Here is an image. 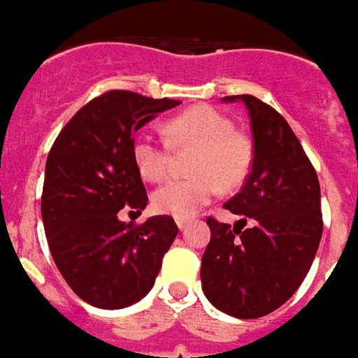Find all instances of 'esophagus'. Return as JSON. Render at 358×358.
Masks as SVG:
<instances>
[{"instance_id": "1", "label": "esophagus", "mask_w": 358, "mask_h": 358, "mask_svg": "<svg viewBox=\"0 0 358 358\" xmlns=\"http://www.w3.org/2000/svg\"><path fill=\"white\" fill-rule=\"evenodd\" d=\"M176 224H178L180 230H184V228L187 226V220L186 218H176Z\"/></svg>"}]
</instances>
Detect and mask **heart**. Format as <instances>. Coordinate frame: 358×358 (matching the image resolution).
Segmentation results:
<instances>
[{
  "mask_svg": "<svg viewBox=\"0 0 358 358\" xmlns=\"http://www.w3.org/2000/svg\"><path fill=\"white\" fill-rule=\"evenodd\" d=\"M164 136L141 130L132 143L136 169L149 182L171 172L176 151H192L189 178L169 180L153 194V209L174 218H192L222 189L238 187L251 169V145L220 110L201 105L164 124Z\"/></svg>",
  "mask_w": 358,
  "mask_h": 358,
  "instance_id": "1",
  "label": "heart"
}]
</instances>
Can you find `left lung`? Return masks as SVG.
Returning <instances> with one entry per match:
<instances>
[{
  "label": "left lung",
  "mask_w": 358,
  "mask_h": 358,
  "mask_svg": "<svg viewBox=\"0 0 358 358\" xmlns=\"http://www.w3.org/2000/svg\"><path fill=\"white\" fill-rule=\"evenodd\" d=\"M236 99L251 117L253 164L240 194L224 203L241 220L207 218L201 287L226 315L261 318L297 292L315 261L324 228L320 184L287 120L255 95L224 97Z\"/></svg>",
  "instance_id": "1"
}]
</instances>
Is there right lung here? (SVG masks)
Returning <instances> with one entry per match:
<instances>
[{"label": "right lung", "mask_w": 358, "mask_h": 358, "mask_svg": "<svg viewBox=\"0 0 358 358\" xmlns=\"http://www.w3.org/2000/svg\"><path fill=\"white\" fill-rule=\"evenodd\" d=\"M176 99L109 90L86 103L59 132L45 161L42 218L53 261L80 299L122 308L153 287L164 253L178 234L169 215L141 224L148 192L132 157L134 134Z\"/></svg>", "instance_id": "obj_1"}]
</instances>
